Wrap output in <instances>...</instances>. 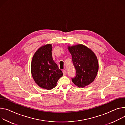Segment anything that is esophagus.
Segmentation results:
<instances>
[{
    "mask_svg": "<svg viewBox=\"0 0 125 125\" xmlns=\"http://www.w3.org/2000/svg\"><path fill=\"white\" fill-rule=\"evenodd\" d=\"M63 75H65L66 74V73H67L66 71L65 70H63Z\"/></svg>",
    "mask_w": 125,
    "mask_h": 125,
    "instance_id": "1",
    "label": "esophagus"
}]
</instances>
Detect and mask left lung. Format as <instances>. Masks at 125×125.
<instances>
[{"label":"left lung","instance_id":"1","mask_svg":"<svg viewBox=\"0 0 125 125\" xmlns=\"http://www.w3.org/2000/svg\"><path fill=\"white\" fill-rule=\"evenodd\" d=\"M68 50L76 70V76L72 78V81L78 87L83 88L92 82L97 75V58L91 49L81 44L68 46Z\"/></svg>","mask_w":125,"mask_h":125}]
</instances>
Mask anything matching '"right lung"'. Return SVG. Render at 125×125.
Segmentation results:
<instances>
[{
    "instance_id": "right-lung-1",
    "label": "right lung",
    "mask_w": 125,
    "mask_h": 125,
    "mask_svg": "<svg viewBox=\"0 0 125 125\" xmlns=\"http://www.w3.org/2000/svg\"><path fill=\"white\" fill-rule=\"evenodd\" d=\"M52 50L51 44L41 47L34 54L31 62V73L34 81L39 87L47 90L56 86L58 80L63 75L53 60Z\"/></svg>"
}]
</instances>
